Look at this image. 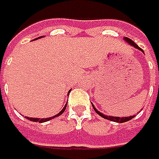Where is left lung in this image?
Here are the masks:
<instances>
[{
	"mask_svg": "<svg viewBox=\"0 0 159 159\" xmlns=\"http://www.w3.org/2000/svg\"><path fill=\"white\" fill-rule=\"evenodd\" d=\"M124 40L128 43L129 44H131V46H133V47H135L136 49H139V51H141V52H143V50L139 47L137 44H135L131 39L130 38H128V37H124ZM92 107L94 108V110H95V112L98 114V115H99L101 117H103V118H105V119H107V120H109V121H112V122H115V123H125V122H128V121H130L131 120L133 117H135V115H131V116H127V117H118V116H108V115H104V114H102V113H100L99 111H98L97 109H96V107H94V105L92 104Z\"/></svg>",
	"mask_w": 159,
	"mask_h": 159,
	"instance_id": "8db88e82",
	"label": "left lung"
}]
</instances>
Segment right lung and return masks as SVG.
Masks as SVG:
<instances>
[{
	"instance_id": "1",
	"label": "right lung",
	"mask_w": 159,
	"mask_h": 159,
	"mask_svg": "<svg viewBox=\"0 0 159 159\" xmlns=\"http://www.w3.org/2000/svg\"><path fill=\"white\" fill-rule=\"evenodd\" d=\"M39 38V37H38ZM70 92V90L69 91V93ZM68 93V94H69ZM66 106H67V103L65 104V106H64V107L62 108V110L60 112L59 114H57L56 115H54V116H52V117H49V118H31V117H27V119H28V120H30V121H32V122H39V123H44V122H47V121H49V120H51V119H53L54 117H57V116H59V115H61L64 111H65V109H66Z\"/></svg>"
}]
</instances>
